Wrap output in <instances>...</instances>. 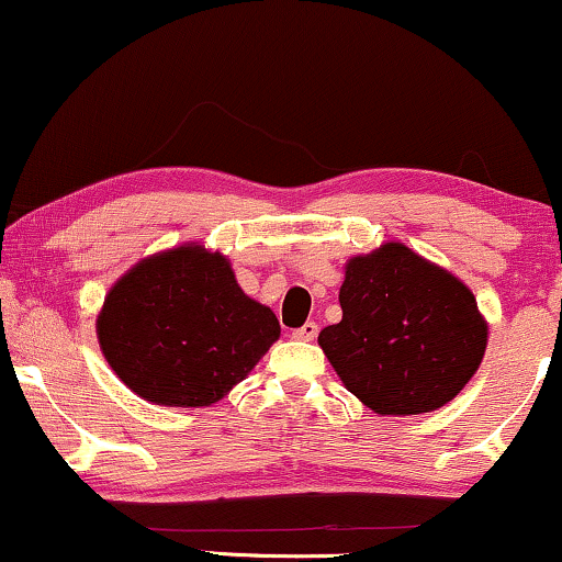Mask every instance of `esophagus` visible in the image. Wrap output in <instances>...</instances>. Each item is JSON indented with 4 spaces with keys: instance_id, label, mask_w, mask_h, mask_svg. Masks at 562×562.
<instances>
[{
    "instance_id": "34e87169",
    "label": "esophagus",
    "mask_w": 562,
    "mask_h": 562,
    "mask_svg": "<svg viewBox=\"0 0 562 562\" xmlns=\"http://www.w3.org/2000/svg\"><path fill=\"white\" fill-rule=\"evenodd\" d=\"M316 335H319V324L316 322H306L304 327L294 329V339H301V341H312Z\"/></svg>"
}]
</instances>
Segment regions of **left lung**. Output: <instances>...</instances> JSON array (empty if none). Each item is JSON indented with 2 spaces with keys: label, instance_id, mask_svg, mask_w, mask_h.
Instances as JSON below:
<instances>
[{
  "label": "left lung",
  "instance_id": "left-lung-1",
  "mask_svg": "<svg viewBox=\"0 0 562 562\" xmlns=\"http://www.w3.org/2000/svg\"><path fill=\"white\" fill-rule=\"evenodd\" d=\"M339 306L341 322L319 331V347L380 416L441 408L482 364L490 331L471 289L403 243L349 258Z\"/></svg>",
  "mask_w": 562,
  "mask_h": 562
}]
</instances>
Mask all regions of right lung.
I'll return each mask as SVG.
<instances>
[{
    "mask_svg": "<svg viewBox=\"0 0 562 562\" xmlns=\"http://www.w3.org/2000/svg\"><path fill=\"white\" fill-rule=\"evenodd\" d=\"M95 331L105 362L136 395L202 408L256 368L281 327L271 308L243 294L225 256L184 243L121 276Z\"/></svg>",
    "mask_w": 562,
    "mask_h": 562,
    "instance_id": "1",
    "label": "right lung"
}]
</instances>
